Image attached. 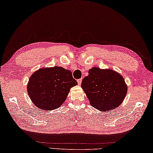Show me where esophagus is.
<instances>
[{
    "mask_svg": "<svg viewBox=\"0 0 153 153\" xmlns=\"http://www.w3.org/2000/svg\"><path fill=\"white\" fill-rule=\"evenodd\" d=\"M77 82H78V84H79V85H80L81 82H82V79H80L79 80H77Z\"/></svg>",
    "mask_w": 153,
    "mask_h": 153,
    "instance_id": "esophagus-1",
    "label": "esophagus"
}]
</instances>
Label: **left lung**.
Returning <instances> with one entry per match:
<instances>
[{
	"instance_id": "1",
	"label": "left lung",
	"mask_w": 153,
	"mask_h": 153,
	"mask_svg": "<svg viewBox=\"0 0 153 153\" xmlns=\"http://www.w3.org/2000/svg\"><path fill=\"white\" fill-rule=\"evenodd\" d=\"M81 87L90 104L102 111L120 106L127 91V85L120 73L98 67L90 68L88 75L83 79Z\"/></svg>"
}]
</instances>
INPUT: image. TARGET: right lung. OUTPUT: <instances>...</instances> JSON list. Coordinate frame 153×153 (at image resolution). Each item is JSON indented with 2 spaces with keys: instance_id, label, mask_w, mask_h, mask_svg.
<instances>
[{
  "instance_id": "obj_1",
  "label": "right lung",
  "mask_w": 153,
  "mask_h": 153,
  "mask_svg": "<svg viewBox=\"0 0 153 153\" xmlns=\"http://www.w3.org/2000/svg\"><path fill=\"white\" fill-rule=\"evenodd\" d=\"M77 85L69 70L61 67L42 68L29 79L27 92L36 106L43 110H53L66 100L71 87Z\"/></svg>"
}]
</instances>
